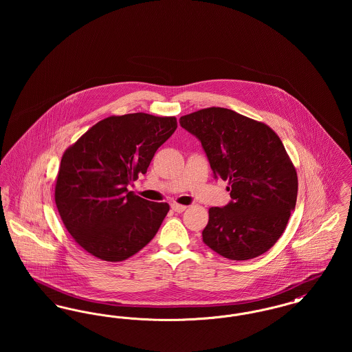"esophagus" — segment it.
<instances>
[{
    "label": "esophagus",
    "mask_w": 352,
    "mask_h": 352,
    "mask_svg": "<svg viewBox=\"0 0 352 352\" xmlns=\"http://www.w3.org/2000/svg\"><path fill=\"white\" fill-rule=\"evenodd\" d=\"M186 208H187V206H184V204H178V203L171 204V210L175 212H184Z\"/></svg>",
    "instance_id": "34e87169"
}]
</instances>
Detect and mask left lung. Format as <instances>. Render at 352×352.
Instances as JSON below:
<instances>
[{
    "label": "left lung",
    "instance_id": "1",
    "mask_svg": "<svg viewBox=\"0 0 352 352\" xmlns=\"http://www.w3.org/2000/svg\"><path fill=\"white\" fill-rule=\"evenodd\" d=\"M179 124L199 138L214 175L231 191L230 204L208 210L204 244L234 261L269 251L284 234L298 192L280 137L267 124L220 107L184 115Z\"/></svg>",
    "mask_w": 352,
    "mask_h": 352
}]
</instances>
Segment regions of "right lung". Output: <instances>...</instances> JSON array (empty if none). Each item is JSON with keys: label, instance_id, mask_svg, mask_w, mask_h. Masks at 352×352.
Returning a JSON list of instances; mask_svg holds the SVG:
<instances>
[{"label": "right lung", "instance_id": "right-lung-1", "mask_svg": "<svg viewBox=\"0 0 352 352\" xmlns=\"http://www.w3.org/2000/svg\"><path fill=\"white\" fill-rule=\"evenodd\" d=\"M175 129L174 116L144 112L109 116L63 153L55 204L84 251L118 263L155 236L168 215V203L142 199L126 186L146 173L154 153Z\"/></svg>", "mask_w": 352, "mask_h": 352}]
</instances>
